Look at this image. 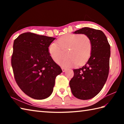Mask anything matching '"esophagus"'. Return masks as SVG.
<instances>
[{"instance_id":"obj_1","label":"esophagus","mask_w":124,"mask_h":124,"mask_svg":"<svg viewBox=\"0 0 124 124\" xmlns=\"http://www.w3.org/2000/svg\"><path fill=\"white\" fill-rule=\"evenodd\" d=\"M62 70L63 71V72H66V71L67 69L66 68H64V67H62Z\"/></svg>"}]
</instances>
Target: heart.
I'll use <instances>...</instances> for the list:
<instances>
[{"label":"heart","mask_w":124,"mask_h":124,"mask_svg":"<svg viewBox=\"0 0 124 124\" xmlns=\"http://www.w3.org/2000/svg\"><path fill=\"white\" fill-rule=\"evenodd\" d=\"M68 49L69 58L61 62L64 57L62 49ZM92 42L85 34H67L52 42L48 47V52L52 60L63 67H70L77 63L78 66L84 64L91 56Z\"/></svg>","instance_id":"heart-1"}]
</instances>
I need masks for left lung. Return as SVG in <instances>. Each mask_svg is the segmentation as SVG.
<instances>
[{
  "mask_svg": "<svg viewBox=\"0 0 124 124\" xmlns=\"http://www.w3.org/2000/svg\"><path fill=\"white\" fill-rule=\"evenodd\" d=\"M74 34H85L92 42V52L85 65L73 70L74 74L70 81L71 91L80 100H89L101 91L108 78L110 47L102 31L84 27Z\"/></svg>",
  "mask_w": 124,
  "mask_h": 124,
  "instance_id": "left-lung-1",
  "label": "left lung"
}]
</instances>
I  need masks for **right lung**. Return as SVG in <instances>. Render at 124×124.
<instances>
[{"label":"right lung","mask_w":124,"mask_h":124,"mask_svg":"<svg viewBox=\"0 0 124 124\" xmlns=\"http://www.w3.org/2000/svg\"><path fill=\"white\" fill-rule=\"evenodd\" d=\"M55 39L27 32L14 40L11 66L15 79L22 91L34 99L49 97L56 77L62 72L48 52Z\"/></svg>","instance_id":"obj_1"}]
</instances>
